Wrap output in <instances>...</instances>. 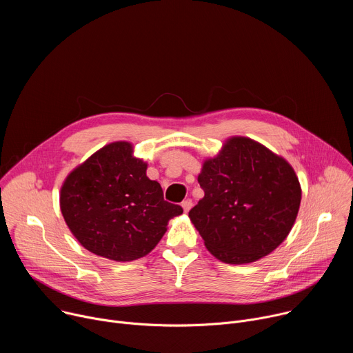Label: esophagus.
<instances>
[{
	"label": "esophagus",
	"mask_w": 353,
	"mask_h": 353,
	"mask_svg": "<svg viewBox=\"0 0 353 353\" xmlns=\"http://www.w3.org/2000/svg\"><path fill=\"white\" fill-rule=\"evenodd\" d=\"M181 207H183V210H184V212L187 214L190 210H191V207H192V203H191V199H185V201H183L181 203Z\"/></svg>",
	"instance_id": "obj_1"
}]
</instances>
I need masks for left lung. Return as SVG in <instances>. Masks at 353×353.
I'll list each match as a JSON object with an SVG mask.
<instances>
[{"label": "left lung", "mask_w": 353, "mask_h": 353, "mask_svg": "<svg viewBox=\"0 0 353 353\" xmlns=\"http://www.w3.org/2000/svg\"><path fill=\"white\" fill-rule=\"evenodd\" d=\"M198 183L205 195L188 216L222 263H254L293 228L301 199L299 179L282 157L254 139H226L216 157L205 159Z\"/></svg>", "instance_id": "obj_1"}]
</instances>
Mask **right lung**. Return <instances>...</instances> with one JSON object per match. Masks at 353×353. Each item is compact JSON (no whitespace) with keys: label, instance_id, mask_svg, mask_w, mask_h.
I'll return each instance as SVG.
<instances>
[{"label":"right lung","instance_id":"obj_1","mask_svg":"<svg viewBox=\"0 0 353 353\" xmlns=\"http://www.w3.org/2000/svg\"><path fill=\"white\" fill-rule=\"evenodd\" d=\"M127 141L105 145L64 180L60 208L75 239L90 253L125 263L155 248L180 205L163 199L146 162Z\"/></svg>","mask_w":353,"mask_h":353}]
</instances>
